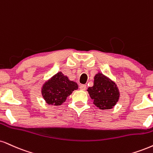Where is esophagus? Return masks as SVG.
<instances>
[{
	"label": "esophagus",
	"instance_id": "34e87169",
	"mask_svg": "<svg viewBox=\"0 0 153 153\" xmlns=\"http://www.w3.org/2000/svg\"><path fill=\"white\" fill-rule=\"evenodd\" d=\"M79 88H80V90H82V91H85L86 85H80L79 86Z\"/></svg>",
	"mask_w": 153,
	"mask_h": 153
}]
</instances>
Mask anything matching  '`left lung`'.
<instances>
[{"label":"left lung","mask_w":153,"mask_h":153,"mask_svg":"<svg viewBox=\"0 0 153 153\" xmlns=\"http://www.w3.org/2000/svg\"><path fill=\"white\" fill-rule=\"evenodd\" d=\"M88 91L93 103L101 110L113 108L120 96L115 82L100 73L95 75L94 85L88 88Z\"/></svg>","instance_id":"1"}]
</instances>
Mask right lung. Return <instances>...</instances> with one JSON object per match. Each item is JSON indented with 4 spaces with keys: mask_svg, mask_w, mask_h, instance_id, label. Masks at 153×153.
Masks as SVG:
<instances>
[{
    "mask_svg": "<svg viewBox=\"0 0 153 153\" xmlns=\"http://www.w3.org/2000/svg\"><path fill=\"white\" fill-rule=\"evenodd\" d=\"M78 88L76 82L70 80L67 76L60 72L43 85L42 95L48 104L60 105L65 102L73 91Z\"/></svg>",
    "mask_w": 153,
    "mask_h": 153,
    "instance_id": "add662e5",
    "label": "right lung"
}]
</instances>
